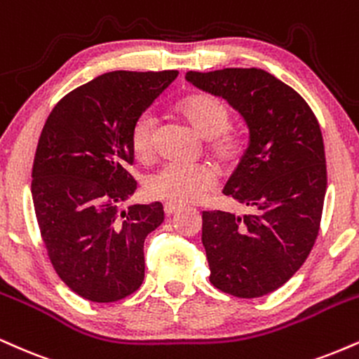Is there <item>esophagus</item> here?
Returning a JSON list of instances; mask_svg holds the SVG:
<instances>
[{"label": "esophagus", "mask_w": 359, "mask_h": 359, "mask_svg": "<svg viewBox=\"0 0 359 359\" xmlns=\"http://www.w3.org/2000/svg\"><path fill=\"white\" fill-rule=\"evenodd\" d=\"M177 210H180V205H175V204H165V205H163V212H165V215L175 214Z\"/></svg>", "instance_id": "obj_1"}]
</instances>
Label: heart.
I'll return each mask as SVG.
<instances>
[{"mask_svg": "<svg viewBox=\"0 0 359 359\" xmlns=\"http://www.w3.org/2000/svg\"><path fill=\"white\" fill-rule=\"evenodd\" d=\"M175 114L207 142V154L221 168H231L239 162L244 145L239 135L229 132L231 111L219 98L196 93L177 103ZM157 122L150 114L138 116L130 132L133 157L142 163L155 158ZM217 177L205 165L168 163L147 179L145 192L150 198L175 205L197 204L215 187Z\"/></svg>", "mask_w": 359, "mask_h": 359, "instance_id": "1", "label": "heart"}]
</instances>
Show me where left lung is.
Returning <instances> with one entry per match:
<instances>
[{
	"mask_svg": "<svg viewBox=\"0 0 359 359\" xmlns=\"http://www.w3.org/2000/svg\"><path fill=\"white\" fill-rule=\"evenodd\" d=\"M185 80L227 100L249 128L222 192L250 212H202L209 279L237 297L269 294L304 264L319 232L327 177L318 118L296 90L261 68L187 72Z\"/></svg>",
	"mask_w": 359,
	"mask_h": 359,
	"instance_id": "1",
	"label": "left lung"
}]
</instances>
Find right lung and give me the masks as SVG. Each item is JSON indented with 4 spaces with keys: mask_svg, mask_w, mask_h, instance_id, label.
Returning <instances> with one entry per match:
<instances>
[{
    "mask_svg": "<svg viewBox=\"0 0 359 359\" xmlns=\"http://www.w3.org/2000/svg\"><path fill=\"white\" fill-rule=\"evenodd\" d=\"M177 75L103 73L65 95L41 130L32 172L41 239L56 274L92 303L123 299L144 280L145 237L163 222V207L123 209L137 189L130 132Z\"/></svg>",
    "mask_w": 359,
    "mask_h": 359,
    "instance_id": "obj_1",
    "label": "right lung"
}]
</instances>
